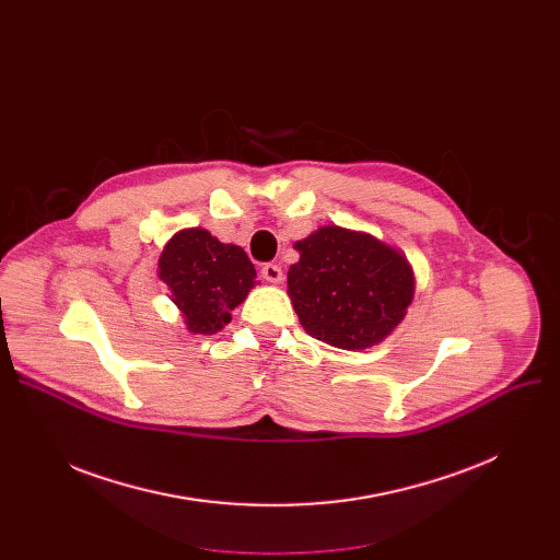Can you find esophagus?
Instances as JSON below:
<instances>
[{
  "label": "esophagus",
  "mask_w": 560,
  "mask_h": 560,
  "mask_svg": "<svg viewBox=\"0 0 560 560\" xmlns=\"http://www.w3.org/2000/svg\"><path fill=\"white\" fill-rule=\"evenodd\" d=\"M260 275H262L265 281H270V283H281L283 281V272H281L277 262H265L260 268Z\"/></svg>",
  "instance_id": "obj_1"
}]
</instances>
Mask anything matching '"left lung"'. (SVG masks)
<instances>
[{
	"label": "left lung",
	"mask_w": 560,
	"mask_h": 560,
	"mask_svg": "<svg viewBox=\"0 0 560 560\" xmlns=\"http://www.w3.org/2000/svg\"><path fill=\"white\" fill-rule=\"evenodd\" d=\"M288 295L302 327L340 349L384 340L413 300V272L401 254L368 233L322 226L295 243Z\"/></svg>",
	"instance_id": "obj_1"
}]
</instances>
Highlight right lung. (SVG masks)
I'll return each instance as SVG.
<instances>
[{"label":"right lung","mask_w":560,"mask_h":560,"mask_svg":"<svg viewBox=\"0 0 560 560\" xmlns=\"http://www.w3.org/2000/svg\"><path fill=\"white\" fill-rule=\"evenodd\" d=\"M159 277L186 315L188 331L215 334L254 288L256 270L245 249L222 245L203 229H186L165 245Z\"/></svg>","instance_id":"obj_1"}]
</instances>
